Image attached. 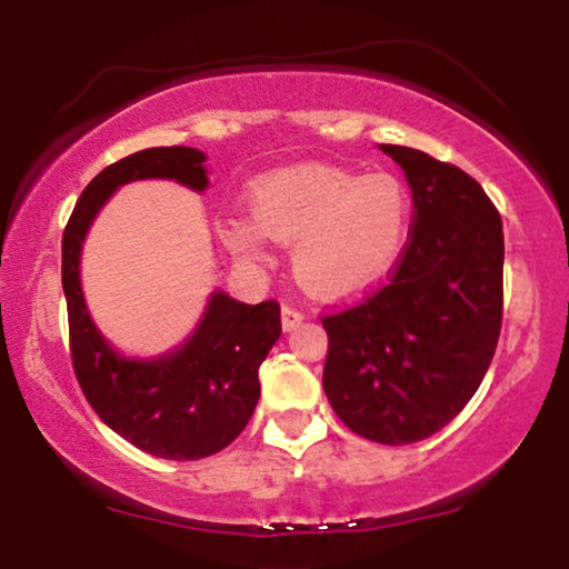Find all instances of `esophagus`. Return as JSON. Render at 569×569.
<instances>
[{"label":"esophagus","mask_w":569,"mask_h":569,"mask_svg":"<svg viewBox=\"0 0 569 569\" xmlns=\"http://www.w3.org/2000/svg\"><path fill=\"white\" fill-rule=\"evenodd\" d=\"M302 321H305V316L297 310V307L286 305L283 310H280V323H283V331H293Z\"/></svg>","instance_id":"34e87169"}]
</instances>
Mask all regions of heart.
Here are the masks:
<instances>
[{"label": "heart", "instance_id": "heart-1", "mask_svg": "<svg viewBox=\"0 0 569 569\" xmlns=\"http://www.w3.org/2000/svg\"><path fill=\"white\" fill-rule=\"evenodd\" d=\"M251 217L221 224L234 257L262 262L267 234L291 246L293 278L307 291L337 299L369 289L393 270L409 240L411 200L390 173L297 166L253 184Z\"/></svg>", "mask_w": 569, "mask_h": 569}]
</instances>
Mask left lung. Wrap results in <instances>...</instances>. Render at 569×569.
Returning a JSON list of instances; mask_svg holds the SVG:
<instances>
[{
    "label": "left lung",
    "mask_w": 569,
    "mask_h": 569,
    "mask_svg": "<svg viewBox=\"0 0 569 569\" xmlns=\"http://www.w3.org/2000/svg\"><path fill=\"white\" fill-rule=\"evenodd\" d=\"M407 176L415 224L393 278L323 318V390L352 433L411 443L460 415L502 321V221L479 181L420 149L380 143Z\"/></svg>",
    "instance_id": "obj_1"
}]
</instances>
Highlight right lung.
<instances>
[{
    "label": "right lung",
    "instance_id": "add662e5",
    "mask_svg": "<svg viewBox=\"0 0 569 569\" xmlns=\"http://www.w3.org/2000/svg\"><path fill=\"white\" fill-rule=\"evenodd\" d=\"M206 160L192 147L128 154L84 187L63 232L61 283L82 393L117 436L162 460H200L238 439L257 409L259 367L280 337V307L272 299L246 305L213 289L184 342L158 356H126L98 331L84 302L82 246L117 189L130 181L171 179L206 192Z\"/></svg>",
    "mask_w": 569,
    "mask_h": 569
}]
</instances>
